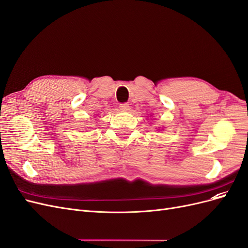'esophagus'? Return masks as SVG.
Here are the masks:
<instances>
[{
    "instance_id": "34e87169",
    "label": "esophagus",
    "mask_w": 248,
    "mask_h": 248,
    "mask_svg": "<svg viewBox=\"0 0 248 248\" xmlns=\"http://www.w3.org/2000/svg\"><path fill=\"white\" fill-rule=\"evenodd\" d=\"M120 109L122 110H128L129 109V104L128 103H121L120 104Z\"/></svg>"
}]
</instances>
